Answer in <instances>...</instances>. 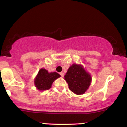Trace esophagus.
Here are the masks:
<instances>
[{
    "mask_svg": "<svg viewBox=\"0 0 127 127\" xmlns=\"http://www.w3.org/2000/svg\"><path fill=\"white\" fill-rule=\"evenodd\" d=\"M60 75H61V76L63 77L64 76V73L63 72H60Z\"/></svg>",
    "mask_w": 127,
    "mask_h": 127,
    "instance_id": "obj_1",
    "label": "esophagus"
}]
</instances>
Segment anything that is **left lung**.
I'll return each mask as SVG.
<instances>
[{
  "instance_id": "8db88e82",
  "label": "left lung",
  "mask_w": 127,
  "mask_h": 127,
  "mask_svg": "<svg viewBox=\"0 0 127 127\" xmlns=\"http://www.w3.org/2000/svg\"><path fill=\"white\" fill-rule=\"evenodd\" d=\"M68 88L75 94H83L90 85L91 77L80 65L73 64L64 76Z\"/></svg>"
}]
</instances>
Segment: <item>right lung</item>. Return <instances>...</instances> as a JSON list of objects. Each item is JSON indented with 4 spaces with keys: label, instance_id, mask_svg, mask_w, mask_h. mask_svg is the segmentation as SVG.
<instances>
[{
    "label": "right lung",
    "instance_id": "right-lung-1",
    "mask_svg": "<svg viewBox=\"0 0 127 127\" xmlns=\"http://www.w3.org/2000/svg\"><path fill=\"white\" fill-rule=\"evenodd\" d=\"M60 77V75L57 73H48L46 70L41 68L36 77L34 84L36 88L40 91L49 90L51 87L54 81Z\"/></svg>",
    "mask_w": 127,
    "mask_h": 127
}]
</instances>
